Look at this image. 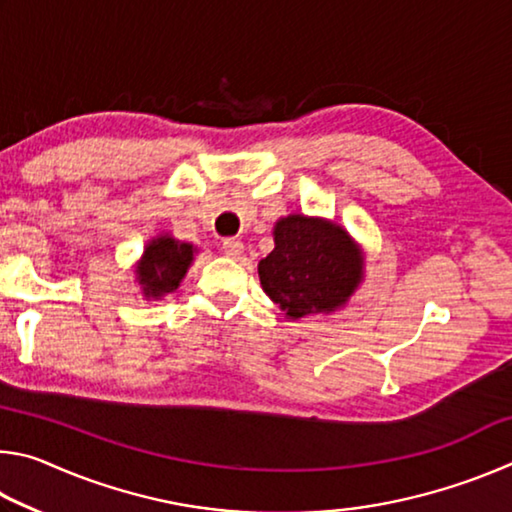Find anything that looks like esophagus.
Listing matches in <instances>:
<instances>
[{"mask_svg":"<svg viewBox=\"0 0 512 512\" xmlns=\"http://www.w3.org/2000/svg\"><path fill=\"white\" fill-rule=\"evenodd\" d=\"M221 250H223V255H228V257H239L241 253H244V244H241L239 239H223Z\"/></svg>","mask_w":512,"mask_h":512,"instance_id":"obj_1","label":"esophagus"}]
</instances>
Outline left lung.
<instances>
[{
	"mask_svg": "<svg viewBox=\"0 0 512 512\" xmlns=\"http://www.w3.org/2000/svg\"><path fill=\"white\" fill-rule=\"evenodd\" d=\"M266 296L300 318L332 311L361 280V257L339 225L293 214L275 223V250L259 262Z\"/></svg>",
	"mask_w": 512,
	"mask_h": 512,
	"instance_id": "1",
	"label": "left lung"
}]
</instances>
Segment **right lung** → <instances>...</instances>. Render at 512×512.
<instances>
[{
    "instance_id": "1",
    "label": "right lung",
    "mask_w": 512,
    "mask_h": 512,
    "mask_svg": "<svg viewBox=\"0 0 512 512\" xmlns=\"http://www.w3.org/2000/svg\"><path fill=\"white\" fill-rule=\"evenodd\" d=\"M189 262H192V246L178 244L176 239L160 237L146 246L142 266L137 268L146 296L158 298L178 289Z\"/></svg>"
}]
</instances>
